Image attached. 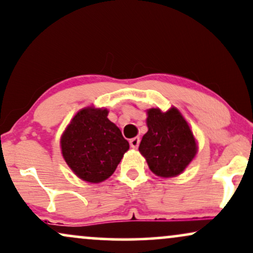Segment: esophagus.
<instances>
[{
	"label": "esophagus",
	"instance_id": "esophagus-1",
	"mask_svg": "<svg viewBox=\"0 0 253 253\" xmlns=\"http://www.w3.org/2000/svg\"><path fill=\"white\" fill-rule=\"evenodd\" d=\"M139 143H140L139 137H134V138L130 139V146L132 147V149H137V147L139 146Z\"/></svg>",
	"mask_w": 253,
	"mask_h": 253
}]
</instances>
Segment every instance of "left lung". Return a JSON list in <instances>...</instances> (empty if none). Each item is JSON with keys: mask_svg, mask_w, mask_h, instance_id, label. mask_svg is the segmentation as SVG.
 I'll return each mask as SVG.
<instances>
[{"mask_svg": "<svg viewBox=\"0 0 253 253\" xmlns=\"http://www.w3.org/2000/svg\"><path fill=\"white\" fill-rule=\"evenodd\" d=\"M147 127L139 144L153 173L164 178L183 172L196 155V143L188 124L175 108L166 113L147 110Z\"/></svg>", "mask_w": 253, "mask_h": 253, "instance_id": "1", "label": "left lung"}]
</instances>
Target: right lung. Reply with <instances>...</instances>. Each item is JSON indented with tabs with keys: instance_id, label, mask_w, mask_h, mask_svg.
<instances>
[{
	"instance_id": "obj_1",
	"label": "right lung",
	"mask_w": 253,
	"mask_h": 253,
	"mask_svg": "<svg viewBox=\"0 0 253 253\" xmlns=\"http://www.w3.org/2000/svg\"><path fill=\"white\" fill-rule=\"evenodd\" d=\"M107 116V109L84 108L61 137L62 156L84 181L96 183L109 178L129 150V142Z\"/></svg>"
}]
</instances>
